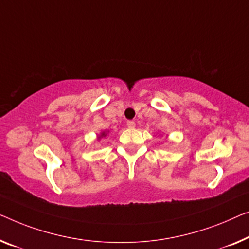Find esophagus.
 I'll use <instances>...</instances> for the list:
<instances>
[{
  "instance_id": "1",
  "label": "esophagus",
  "mask_w": 249,
  "mask_h": 249,
  "mask_svg": "<svg viewBox=\"0 0 249 249\" xmlns=\"http://www.w3.org/2000/svg\"><path fill=\"white\" fill-rule=\"evenodd\" d=\"M127 127L128 128H134L135 127V122L134 121H128L127 122Z\"/></svg>"
}]
</instances>
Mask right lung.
<instances>
[{"label":"right lung","mask_w":249,"mask_h":249,"mask_svg":"<svg viewBox=\"0 0 249 249\" xmlns=\"http://www.w3.org/2000/svg\"><path fill=\"white\" fill-rule=\"evenodd\" d=\"M108 132H109V131H102V132L99 133V134L97 135V140H102L103 137H106L107 134H108Z\"/></svg>","instance_id":"right-lung-1"}]
</instances>
